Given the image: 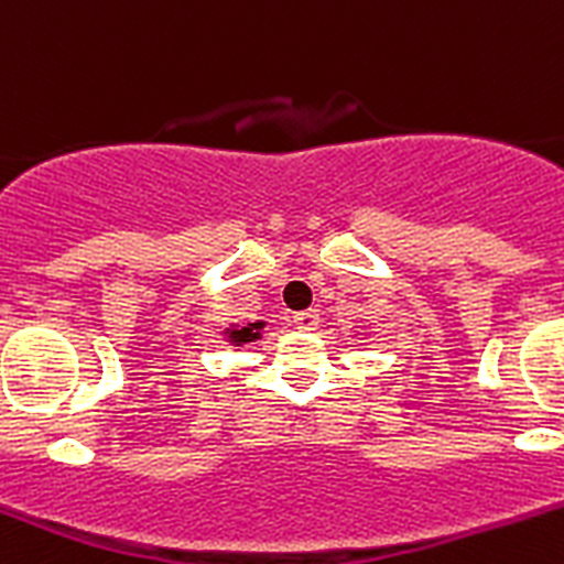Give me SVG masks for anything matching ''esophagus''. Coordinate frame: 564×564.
I'll use <instances>...</instances> for the list:
<instances>
[{
    "mask_svg": "<svg viewBox=\"0 0 564 564\" xmlns=\"http://www.w3.org/2000/svg\"><path fill=\"white\" fill-rule=\"evenodd\" d=\"M292 322L300 327V330H314V327L319 325V311H316V308L297 311V314L292 316Z\"/></svg>",
    "mask_w": 564,
    "mask_h": 564,
    "instance_id": "34e87169",
    "label": "esophagus"
}]
</instances>
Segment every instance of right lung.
<instances>
[{"mask_svg":"<svg viewBox=\"0 0 564 564\" xmlns=\"http://www.w3.org/2000/svg\"><path fill=\"white\" fill-rule=\"evenodd\" d=\"M261 327H264L261 322H253V325H245V327H239V330H231L228 336H231L234 344H248V341H253V338H259Z\"/></svg>","mask_w":564,"mask_h":564,"instance_id":"1","label":"right lung"}]
</instances>
